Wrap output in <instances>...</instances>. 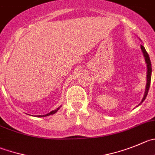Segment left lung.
<instances>
[{
    "label": "left lung",
    "mask_w": 155,
    "mask_h": 155,
    "mask_svg": "<svg viewBox=\"0 0 155 155\" xmlns=\"http://www.w3.org/2000/svg\"><path fill=\"white\" fill-rule=\"evenodd\" d=\"M141 51H142L143 55H144V57H145V62H146L147 64V84H146V88H145V94H144V97H143L142 100H141V102L140 103L139 105L143 102V101H145L147 95H148V91H149L150 84H151V60H150V58H149V55H148V52H147L145 47L143 46V45H141Z\"/></svg>",
    "instance_id": "8db88e82"
}]
</instances>
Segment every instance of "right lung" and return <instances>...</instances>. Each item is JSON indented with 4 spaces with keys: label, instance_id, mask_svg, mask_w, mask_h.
Wrapping results in <instances>:
<instances>
[{
    "label": "right lung",
    "instance_id": "right-lung-1",
    "mask_svg": "<svg viewBox=\"0 0 155 155\" xmlns=\"http://www.w3.org/2000/svg\"><path fill=\"white\" fill-rule=\"evenodd\" d=\"M60 107H58V108H57L56 110H52V111H51V112H50V113H47V114H45V115H41V116H39V117H45V116H50V115H53V114H54V113H56L57 111H58V110H59V109H60Z\"/></svg>",
    "mask_w": 155,
    "mask_h": 155
}]
</instances>
